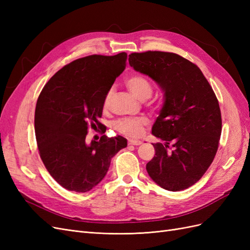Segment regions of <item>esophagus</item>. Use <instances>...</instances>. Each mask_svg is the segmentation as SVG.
Here are the masks:
<instances>
[{"mask_svg": "<svg viewBox=\"0 0 250 250\" xmlns=\"http://www.w3.org/2000/svg\"><path fill=\"white\" fill-rule=\"evenodd\" d=\"M142 142L137 141V140H128V145H134V146H139L141 145Z\"/></svg>", "mask_w": 250, "mask_h": 250, "instance_id": "1", "label": "esophagus"}]
</instances>
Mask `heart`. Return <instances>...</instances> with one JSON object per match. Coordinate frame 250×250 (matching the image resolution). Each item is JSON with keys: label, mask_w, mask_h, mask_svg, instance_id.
<instances>
[{"label": "heart", "mask_w": 250, "mask_h": 250, "mask_svg": "<svg viewBox=\"0 0 250 250\" xmlns=\"http://www.w3.org/2000/svg\"><path fill=\"white\" fill-rule=\"evenodd\" d=\"M126 85L131 90V93L141 100H146L152 96L153 86L148 78L140 74H134L127 77L125 80ZM113 95V88H109L103 100V107L107 108L110 104L111 97ZM148 124V119L145 117L135 118H122L113 123V128L121 134L126 137L138 138L143 133L144 126Z\"/></svg>", "instance_id": "1"}]
</instances>
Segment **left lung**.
Listing matches in <instances>:
<instances>
[{
    "label": "left lung",
    "instance_id": "8db88e82",
    "mask_svg": "<svg viewBox=\"0 0 250 250\" xmlns=\"http://www.w3.org/2000/svg\"><path fill=\"white\" fill-rule=\"evenodd\" d=\"M128 60L164 90L152 134L166 144H153L149 176L168 191L190 188L213 163L220 142L222 119L214 90L197 65L175 53H131Z\"/></svg>",
    "mask_w": 250,
    "mask_h": 250
}]
</instances>
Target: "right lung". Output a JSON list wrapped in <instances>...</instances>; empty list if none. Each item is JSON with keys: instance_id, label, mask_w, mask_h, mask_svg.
<instances>
[{"instance_id": "obj_1", "label": "right lung", "mask_w": 250, "mask_h": 250, "mask_svg": "<svg viewBox=\"0 0 250 250\" xmlns=\"http://www.w3.org/2000/svg\"><path fill=\"white\" fill-rule=\"evenodd\" d=\"M125 52L113 56L89 55L65 64L37 99L35 137L44 167L69 191L92 190L106 175L111 157L127 146L123 137L86 143L89 128L103 126V100L125 69Z\"/></svg>"}]
</instances>
